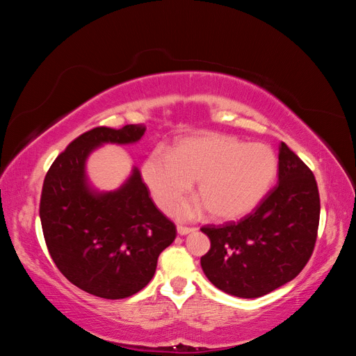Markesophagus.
Wrapping results in <instances>:
<instances>
[{
    "label": "esophagus",
    "instance_id": "obj_1",
    "mask_svg": "<svg viewBox=\"0 0 356 356\" xmlns=\"http://www.w3.org/2000/svg\"><path fill=\"white\" fill-rule=\"evenodd\" d=\"M193 230H195V229H193V227H184V225H178V227H177V232L181 236H186V234L191 233Z\"/></svg>",
    "mask_w": 356,
    "mask_h": 356
}]
</instances>
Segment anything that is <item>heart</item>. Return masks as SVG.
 Instances as JSON below:
<instances>
[{
	"label": "heart",
	"mask_w": 356,
	"mask_h": 356,
	"mask_svg": "<svg viewBox=\"0 0 356 356\" xmlns=\"http://www.w3.org/2000/svg\"><path fill=\"white\" fill-rule=\"evenodd\" d=\"M277 159L261 143L243 144L227 135L182 138L170 149L154 148L141 165V177L157 207L169 212L196 181L200 200L177 208L181 220L196 218L208 208L211 217L234 220L251 212L276 175Z\"/></svg>",
	"instance_id": "obj_1"
}]
</instances>
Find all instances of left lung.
Instances as JSON below:
<instances>
[{"label":"left lung","mask_w":356,"mask_h":356,"mask_svg":"<svg viewBox=\"0 0 356 356\" xmlns=\"http://www.w3.org/2000/svg\"><path fill=\"white\" fill-rule=\"evenodd\" d=\"M319 191L314 174L285 143L279 145L277 184L238 222L204 225L211 250L203 273L218 289L257 298L285 285L314 252L319 225Z\"/></svg>","instance_id":"8db88e82"}]
</instances>
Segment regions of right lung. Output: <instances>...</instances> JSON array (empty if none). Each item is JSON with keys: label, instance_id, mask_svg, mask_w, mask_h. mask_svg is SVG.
Segmentation results:
<instances>
[{"label": "right lung", "instance_id": "add662e5", "mask_svg": "<svg viewBox=\"0 0 356 356\" xmlns=\"http://www.w3.org/2000/svg\"><path fill=\"white\" fill-rule=\"evenodd\" d=\"M144 132L143 124L84 132L53 161L42 184L40 218L51 260L71 284L101 298L141 291L177 236L136 168L114 191L95 190L86 175V160L96 148L134 144Z\"/></svg>", "mask_w": 356, "mask_h": 356}]
</instances>
